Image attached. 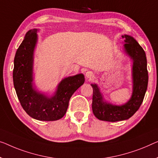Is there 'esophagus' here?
I'll return each instance as SVG.
<instances>
[{
  "instance_id": "34e87169",
  "label": "esophagus",
  "mask_w": 158,
  "mask_h": 158,
  "mask_svg": "<svg viewBox=\"0 0 158 158\" xmlns=\"http://www.w3.org/2000/svg\"><path fill=\"white\" fill-rule=\"evenodd\" d=\"M94 76V75L93 74V72H91V71H88V72H86V77L87 79H93Z\"/></svg>"
}]
</instances>
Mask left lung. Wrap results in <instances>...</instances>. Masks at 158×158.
<instances>
[{"label": "left lung", "instance_id": "8db88e82", "mask_svg": "<svg viewBox=\"0 0 158 158\" xmlns=\"http://www.w3.org/2000/svg\"><path fill=\"white\" fill-rule=\"evenodd\" d=\"M122 37L125 39L124 50L133 60V93L130 99L125 104L113 105L105 102L96 84H91L93 88V113L101 121L116 122L130 118L140 108L147 90L148 73L144 49L130 35H124Z\"/></svg>", "mask_w": 158, "mask_h": 158}]
</instances>
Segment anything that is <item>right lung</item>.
I'll list each match as a JSON object with an SVG mask.
<instances>
[{
    "instance_id": "add662e5",
    "label": "right lung",
    "mask_w": 158,
    "mask_h": 158,
    "mask_svg": "<svg viewBox=\"0 0 158 158\" xmlns=\"http://www.w3.org/2000/svg\"><path fill=\"white\" fill-rule=\"evenodd\" d=\"M37 30H29L17 49L14 59L13 84L23 109L30 117L39 121H56L64 116L70 98L85 79L82 74L64 78L51 97L35 89L32 74Z\"/></svg>"
}]
</instances>
